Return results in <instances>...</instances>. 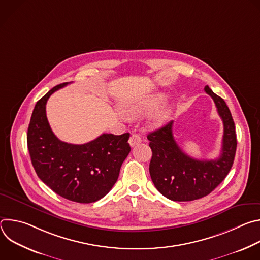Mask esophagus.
I'll return each mask as SVG.
<instances>
[{"instance_id": "esophagus-1", "label": "esophagus", "mask_w": 260, "mask_h": 260, "mask_svg": "<svg viewBox=\"0 0 260 260\" xmlns=\"http://www.w3.org/2000/svg\"><path fill=\"white\" fill-rule=\"evenodd\" d=\"M128 142H129V145H131L132 147H134V146L138 145L139 143H141V142H142V139H141V137H140L138 134H133V135L131 136Z\"/></svg>"}]
</instances>
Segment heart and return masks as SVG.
I'll list each match as a JSON object with an SVG mask.
<instances>
[{"label":"heart","mask_w":260,"mask_h":260,"mask_svg":"<svg viewBox=\"0 0 260 260\" xmlns=\"http://www.w3.org/2000/svg\"><path fill=\"white\" fill-rule=\"evenodd\" d=\"M166 100H167V96L164 93H155L150 96H147L145 99L138 101L134 105L128 106L125 109V115L128 117H136L139 115L149 113L151 111L155 110L156 108L160 107L166 102ZM169 116H170L169 110L162 111V112H160L154 118V124L156 125L162 124L169 119Z\"/></svg>","instance_id":"b5f03b06"}]
</instances>
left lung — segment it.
<instances>
[{
	"mask_svg": "<svg viewBox=\"0 0 260 260\" xmlns=\"http://www.w3.org/2000/svg\"><path fill=\"white\" fill-rule=\"evenodd\" d=\"M218 114L223 121L222 150L218 158L200 160L182 151L173 136V121L147 136L152 157L149 172L156 189L175 202H190L211 193L231 171L236 150L237 135L231 111L224 100L206 85Z\"/></svg>",
	"mask_w": 260,
	"mask_h": 260,
	"instance_id": "obj_1",
	"label": "left lung"
}]
</instances>
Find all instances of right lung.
Listing matches in <instances>:
<instances>
[{"instance_id":"obj_1","label":"right lung","mask_w":260,"mask_h":260,"mask_svg":"<svg viewBox=\"0 0 260 260\" xmlns=\"http://www.w3.org/2000/svg\"><path fill=\"white\" fill-rule=\"evenodd\" d=\"M69 83H61L37 102L27 129V148L38 177L58 196L89 204L104 198L116 183L131 151L129 134H103L82 145L62 142L46 117L49 96Z\"/></svg>"}]
</instances>
